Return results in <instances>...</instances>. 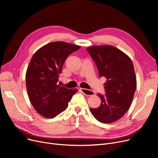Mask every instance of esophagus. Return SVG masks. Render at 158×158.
I'll use <instances>...</instances> for the list:
<instances>
[{"instance_id":"1","label":"esophagus","mask_w":158,"mask_h":158,"mask_svg":"<svg viewBox=\"0 0 158 158\" xmlns=\"http://www.w3.org/2000/svg\"><path fill=\"white\" fill-rule=\"evenodd\" d=\"M79 90L80 92H82L84 94L86 95H94V92L92 90H89L88 89H85V88H80Z\"/></svg>"}]
</instances>
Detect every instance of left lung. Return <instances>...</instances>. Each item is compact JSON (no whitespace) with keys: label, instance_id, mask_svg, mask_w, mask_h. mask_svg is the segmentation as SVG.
Returning <instances> with one entry per match:
<instances>
[{"label":"left lung","instance_id":"left-lung-1","mask_svg":"<svg viewBox=\"0 0 158 158\" xmlns=\"http://www.w3.org/2000/svg\"><path fill=\"white\" fill-rule=\"evenodd\" d=\"M98 69L99 77H105L106 95L98 94L102 103L90 108L97 120L103 123L117 121L131 107L136 88V78L130 57L112 45L92 46L86 49Z\"/></svg>","mask_w":158,"mask_h":158}]
</instances>
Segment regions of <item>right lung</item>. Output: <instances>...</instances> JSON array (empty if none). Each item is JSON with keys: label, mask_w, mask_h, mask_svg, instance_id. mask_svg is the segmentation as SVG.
Masks as SVG:
<instances>
[{"label": "right lung", "mask_w": 158, "mask_h": 158, "mask_svg": "<svg viewBox=\"0 0 158 158\" xmlns=\"http://www.w3.org/2000/svg\"><path fill=\"white\" fill-rule=\"evenodd\" d=\"M80 48L63 41L51 42L33 55L26 71V89L33 107L43 117L54 118L64 111L77 92L57 82L65 60Z\"/></svg>", "instance_id": "add662e5"}]
</instances>
